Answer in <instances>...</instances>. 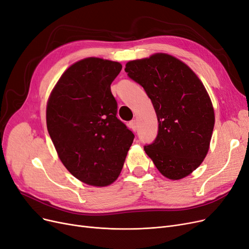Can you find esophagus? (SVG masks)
Segmentation results:
<instances>
[{
	"instance_id": "1",
	"label": "esophagus",
	"mask_w": 249,
	"mask_h": 249,
	"mask_svg": "<svg viewBox=\"0 0 249 249\" xmlns=\"http://www.w3.org/2000/svg\"><path fill=\"white\" fill-rule=\"evenodd\" d=\"M129 126H130V128H131L133 131H136V129H137V122L135 121V120H132V121H130V123H129Z\"/></svg>"
}]
</instances>
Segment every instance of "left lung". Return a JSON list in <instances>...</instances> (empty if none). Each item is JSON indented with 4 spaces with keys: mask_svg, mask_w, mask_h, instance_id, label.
<instances>
[{
    "mask_svg": "<svg viewBox=\"0 0 249 249\" xmlns=\"http://www.w3.org/2000/svg\"><path fill=\"white\" fill-rule=\"evenodd\" d=\"M128 77L144 89L158 119V134L143 149L164 177L180 179L203 162L214 126L213 104L186 63L168 54L126 63Z\"/></svg>",
    "mask_w": 249,
    "mask_h": 249,
    "instance_id": "8db88e82",
    "label": "left lung"
}]
</instances>
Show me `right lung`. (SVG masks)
Instances as JSON below:
<instances>
[{
  "label": "right lung",
  "mask_w": 249,
  "mask_h": 249,
  "mask_svg": "<svg viewBox=\"0 0 249 249\" xmlns=\"http://www.w3.org/2000/svg\"><path fill=\"white\" fill-rule=\"evenodd\" d=\"M119 62L90 57L73 63L54 87L47 129L66 168L87 185L105 187L123 168L134 134L117 118L110 84Z\"/></svg>",
  "instance_id": "add662e5"
}]
</instances>
